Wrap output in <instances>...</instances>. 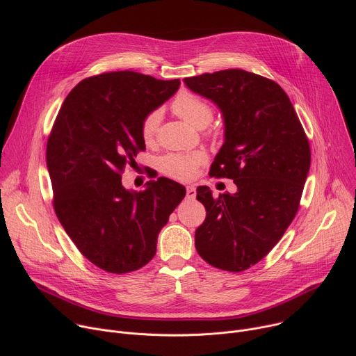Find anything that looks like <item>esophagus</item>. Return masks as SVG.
Here are the masks:
<instances>
[{
  "label": "esophagus",
  "instance_id": "esophagus-1",
  "mask_svg": "<svg viewBox=\"0 0 356 356\" xmlns=\"http://www.w3.org/2000/svg\"><path fill=\"white\" fill-rule=\"evenodd\" d=\"M186 195H187V198H194L195 197V187L194 186H187Z\"/></svg>",
  "mask_w": 356,
  "mask_h": 356
}]
</instances>
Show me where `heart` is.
<instances>
[{
	"label": "heart",
	"instance_id": "heart-1",
	"mask_svg": "<svg viewBox=\"0 0 356 356\" xmlns=\"http://www.w3.org/2000/svg\"><path fill=\"white\" fill-rule=\"evenodd\" d=\"M173 111L186 120L194 128H204L213 120V108L206 99L201 97L183 90L175 98L172 104ZM161 124V113L152 111L146 115L142 122V136L146 142H152L155 139ZM207 154L204 150H194L188 154H169L159 161L161 170L173 179L177 180H188L195 175V170L202 163H206Z\"/></svg>",
	"mask_w": 356,
	"mask_h": 356
}]
</instances>
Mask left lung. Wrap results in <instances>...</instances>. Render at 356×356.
Wrapping results in <instances>:
<instances>
[{
	"instance_id": "1",
	"label": "left lung",
	"mask_w": 356,
	"mask_h": 356,
	"mask_svg": "<svg viewBox=\"0 0 356 356\" xmlns=\"http://www.w3.org/2000/svg\"><path fill=\"white\" fill-rule=\"evenodd\" d=\"M184 83L221 110L225 138L210 176L236 184V193L218 197L197 187L207 217L195 229V249L214 268L242 272L268 255L296 217L312 163L309 139L273 80L228 69Z\"/></svg>"
}]
</instances>
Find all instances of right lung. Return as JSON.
Instances as JSON below:
<instances>
[{
  "label": "right lung",
  "mask_w": 356,
  "mask_h": 356,
  "mask_svg": "<svg viewBox=\"0 0 356 356\" xmlns=\"http://www.w3.org/2000/svg\"><path fill=\"white\" fill-rule=\"evenodd\" d=\"M136 72L81 80L66 97L46 146L54 209L81 255L108 273L140 269L156 253L161 229L186 195L166 177L143 191L121 175L145 150L142 122L179 88Z\"/></svg>",
  "instance_id": "add662e5"
}]
</instances>
